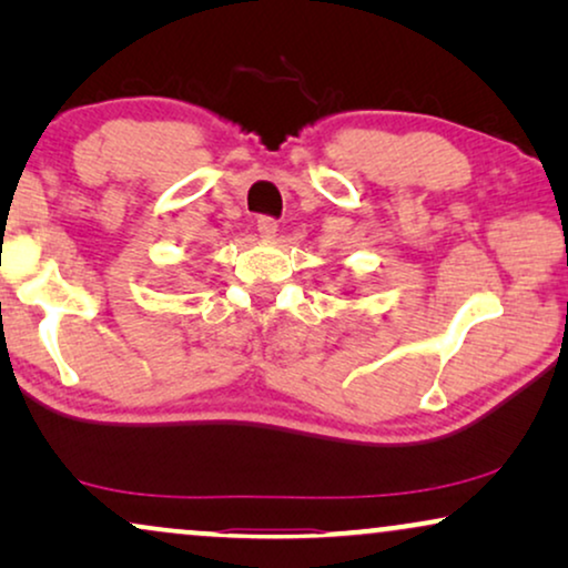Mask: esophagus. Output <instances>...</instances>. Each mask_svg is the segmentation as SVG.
Segmentation results:
<instances>
[{
    "mask_svg": "<svg viewBox=\"0 0 568 568\" xmlns=\"http://www.w3.org/2000/svg\"><path fill=\"white\" fill-rule=\"evenodd\" d=\"M255 227H258V235L263 240H274L276 232H278V224H276V220H271V216H261Z\"/></svg>",
    "mask_w": 568,
    "mask_h": 568,
    "instance_id": "obj_1",
    "label": "esophagus"
}]
</instances>
